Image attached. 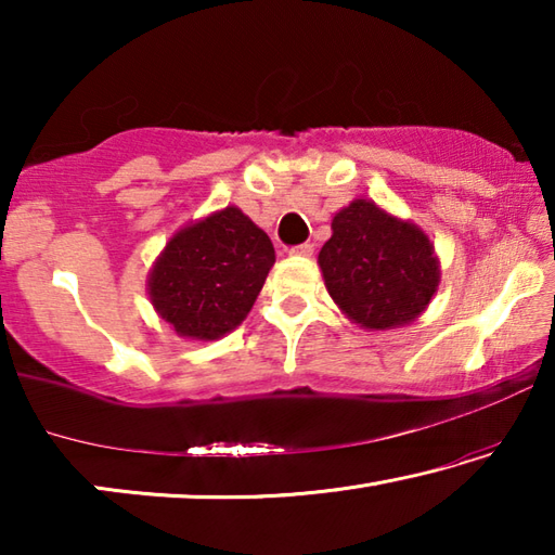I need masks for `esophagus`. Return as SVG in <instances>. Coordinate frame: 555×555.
I'll return each instance as SVG.
<instances>
[{
    "instance_id": "34e87169",
    "label": "esophagus",
    "mask_w": 555,
    "mask_h": 555,
    "mask_svg": "<svg viewBox=\"0 0 555 555\" xmlns=\"http://www.w3.org/2000/svg\"><path fill=\"white\" fill-rule=\"evenodd\" d=\"M291 255H294V257H311L313 255V244L306 242V244H298V247H291Z\"/></svg>"
}]
</instances>
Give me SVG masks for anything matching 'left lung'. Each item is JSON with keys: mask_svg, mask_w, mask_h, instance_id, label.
Instances as JSON below:
<instances>
[{"mask_svg": "<svg viewBox=\"0 0 555 555\" xmlns=\"http://www.w3.org/2000/svg\"><path fill=\"white\" fill-rule=\"evenodd\" d=\"M318 267L335 306L364 331H393L426 311L440 284L434 242L367 198L335 212Z\"/></svg>", "mask_w": 555, "mask_h": 555, "instance_id": "obj_1", "label": "left lung"}]
</instances>
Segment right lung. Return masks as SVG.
<instances>
[{
  "mask_svg": "<svg viewBox=\"0 0 555 555\" xmlns=\"http://www.w3.org/2000/svg\"><path fill=\"white\" fill-rule=\"evenodd\" d=\"M274 261L267 232L228 205L166 242L149 271V300L176 335L218 340L247 318Z\"/></svg>",
  "mask_w": 555,
  "mask_h": 555,
  "instance_id": "1",
  "label": "right lung"
}]
</instances>
